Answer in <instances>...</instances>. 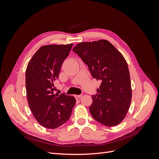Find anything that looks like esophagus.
I'll return each mask as SVG.
<instances>
[{"instance_id": "1", "label": "esophagus", "mask_w": 159, "mask_h": 159, "mask_svg": "<svg viewBox=\"0 0 159 159\" xmlns=\"http://www.w3.org/2000/svg\"><path fill=\"white\" fill-rule=\"evenodd\" d=\"M81 96H82V95H75L74 97L75 99H78V98H80Z\"/></svg>"}]
</instances>
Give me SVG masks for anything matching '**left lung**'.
I'll use <instances>...</instances> for the list:
<instances>
[{"instance_id":"1","label":"left lung","mask_w":159,"mask_h":159,"mask_svg":"<svg viewBox=\"0 0 159 159\" xmlns=\"http://www.w3.org/2000/svg\"><path fill=\"white\" fill-rule=\"evenodd\" d=\"M73 51L88 65L93 78L102 81L98 93L92 95L90 113L105 126L117 125L126 116L132 98L126 60L105 40L81 42Z\"/></svg>"}]
</instances>
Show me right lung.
Returning a JSON list of instances; mask_svg holds the SVG:
<instances>
[{
	"label": "right lung",
	"mask_w": 159,
	"mask_h": 159,
	"mask_svg": "<svg viewBox=\"0 0 159 159\" xmlns=\"http://www.w3.org/2000/svg\"><path fill=\"white\" fill-rule=\"evenodd\" d=\"M72 46V44L42 46L27 66L28 105L36 121L48 129H56L68 121L75 104L74 96L54 94L53 88Z\"/></svg>",
	"instance_id": "right-lung-1"
}]
</instances>
